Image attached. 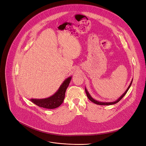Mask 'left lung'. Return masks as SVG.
Here are the masks:
<instances>
[{
  "instance_id": "left-lung-1",
  "label": "left lung",
  "mask_w": 146,
  "mask_h": 146,
  "mask_svg": "<svg viewBox=\"0 0 146 146\" xmlns=\"http://www.w3.org/2000/svg\"><path fill=\"white\" fill-rule=\"evenodd\" d=\"M132 82H133V80L131 81V83H130V85H129V86H128V88H127V89L126 90V91L125 92H124V94L122 95L118 99V100H117L116 101H115V102H98V101H96V100H95V99H94L92 98L91 96H90V95H89V94L88 93V92L87 91V90L86 89V88H85V92H86V95H87V96H88V99H89V100L90 101H92V102H94V103H95V104H97V105H113V104H117V102H118L121 99L123 98L125 95V94H127V92H128V89H129V88H130V86H131V83H132Z\"/></svg>"
}]
</instances>
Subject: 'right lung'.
Returning a JSON list of instances; mask_svg holds the SVG:
<instances>
[{
  "label": "right lung",
  "instance_id": "add662e5",
  "mask_svg": "<svg viewBox=\"0 0 146 146\" xmlns=\"http://www.w3.org/2000/svg\"><path fill=\"white\" fill-rule=\"evenodd\" d=\"M72 77H69L66 79L57 90V92L51 97L42 99H31L36 105L47 109H54L57 108L63 103L65 97V93L69 83L70 82Z\"/></svg>",
  "mask_w": 146,
  "mask_h": 146
}]
</instances>
